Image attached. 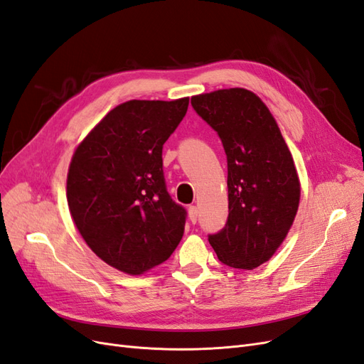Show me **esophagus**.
I'll list each match as a JSON object with an SVG mask.
<instances>
[{
	"label": "esophagus",
	"instance_id": "esophagus-1",
	"mask_svg": "<svg viewBox=\"0 0 364 364\" xmlns=\"http://www.w3.org/2000/svg\"><path fill=\"white\" fill-rule=\"evenodd\" d=\"M188 217H190V222L196 223L197 222V217H199V211H197V206H190L188 208Z\"/></svg>",
	"mask_w": 364,
	"mask_h": 364
}]
</instances>
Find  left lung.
<instances>
[{
  "label": "left lung",
  "mask_w": 364,
  "mask_h": 364,
  "mask_svg": "<svg viewBox=\"0 0 364 364\" xmlns=\"http://www.w3.org/2000/svg\"><path fill=\"white\" fill-rule=\"evenodd\" d=\"M191 105L217 132L228 156L229 215L209 245L226 266L253 270L274 255L299 208L290 149L269 107L245 87L194 95Z\"/></svg>",
  "instance_id": "1"
}]
</instances>
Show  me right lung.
I'll return each mask as SVG.
<instances>
[{"instance_id": "obj_1", "label": "right lung", "mask_w": 364, "mask_h": 364, "mask_svg": "<svg viewBox=\"0 0 364 364\" xmlns=\"http://www.w3.org/2000/svg\"><path fill=\"white\" fill-rule=\"evenodd\" d=\"M190 98L129 100L109 111L75 147L67 200L85 243L109 266L136 277L170 258L185 209L165 188L162 146Z\"/></svg>"}]
</instances>
